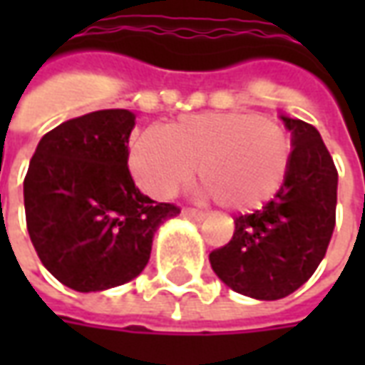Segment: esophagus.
<instances>
[{
  "label": "esophagus",
  "instance_id": "34e87169",
  "mask_svg": "<svg viewBox=\"0 0 365 365\" xmlns=\"http://www.w3.org/2000/svg\"><path fill=\"white\" fill-rule=\"evenodd\" d=\"M183 215L190 217V219H195V221H203V219H205V213H203V211L191 209V207H185V209H183Z\"/></svg>",
  "mask_w": 365,
  "mask_h": 365
}]
</instances>
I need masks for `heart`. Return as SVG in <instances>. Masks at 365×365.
<instances>
[{
	"label": "heart",
	"instance_id": "obj_1",
	"mask_svg": "<svg viewBox=\"0 0 365 365\" xmlns=\"http://www.w3.org/2000/svg\"><path fill=\"white\" fill-rule=\"evenodd\" d=\"M293 144L285 128L245 111L203 113L144 130L133 144L130 170L144 191L172 197L197 166L207 195L232 211L274 197L287 178Z\"/></svg>",
	"mask_w": 365,
	"mask_h": 365
}]
</instances>
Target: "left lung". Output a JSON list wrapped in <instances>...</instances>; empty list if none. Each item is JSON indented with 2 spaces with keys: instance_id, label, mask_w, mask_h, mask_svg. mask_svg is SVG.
I'll return each mask as SVG.
<instances>
[{
  "instance_id": "obj_1",
  "label": "left lung",
  "mask_w": 365,
  "mask_h": 365,
  "mask_svg": "<svg viewBox=\"0 0 365 365\" xmlns=\"http://www.w3.org/2000/svg\"><path fill=\"white\" fill-rule=\"evenodd\" d=\"M291 130L289 172L275 197L235 219L229 242L209 254L230 289L275 301L299 289L327 254L336 225L338 172L319 130L282 117Z\"/></svg>"
}]
</instances>
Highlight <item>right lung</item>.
I'll use <instances>...</instances> for the list:
<instances>
[{
  "mask_svg": "<svg viewBox=\"0 0 365 365\" xmlns=\"http://www.w3.org/2000/svg\"><path fill=\"white\" fill-rule=\"evenodd\" d=\"M135 115L103 109L41 138L23 182L31 242L70 289L90 293L130 282L148 264L154 232L180 213L140 193L128 172Z\"/></svg>",
  "mask_w": 365,
  "mask_h": 365,
  "instance_id": "obj_1",
  "label": "right lung"
}]
</instances>
